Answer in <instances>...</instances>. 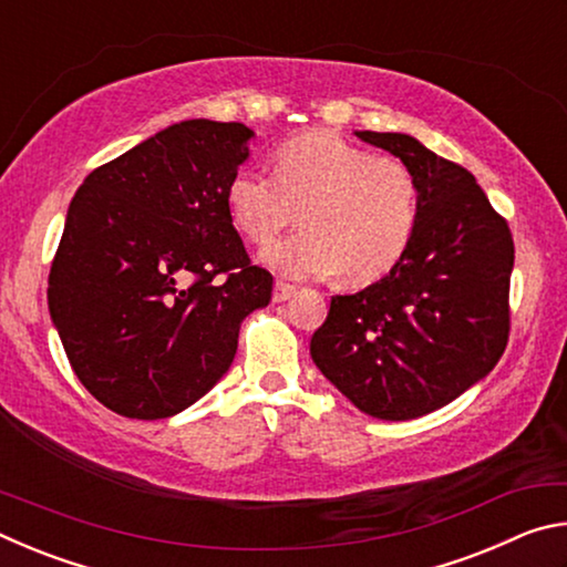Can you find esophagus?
Wrapping results in <instances>:
<instances>
[{
    "mask_svg": "<svg viewBox=\"0 0 567 567\" xmlns=\"http://www.w3.org/2000/svg\"><path fill=\"white\" fill-rule=\"evenodd\" d=\"M297 292V285H292V282H285V280H277L275 282V302H285V300H290V297Z\"/></svg>",
    "mask_w": 567,
    "mask_h": 567,
    "instance_id": "1",
    "label": "esophagus"
}]
</instances>
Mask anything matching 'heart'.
<instances>
[{"label": "heart", "instance_id": "1", "mask_svg": "<svg viewBox=\"0 0 567 567\" xmlns=\"http://www.w3.org/2000/svg\"><path fill=\"white\" fill-rule=\"evenodd\" d=\"M227 209L239 235L255 245L272 243L300 213L302 233L262 252L277 272L322 277L338 270L342 282L370 285L410 249L420 185L402 159L315 130L275 152V177L237 169L227 185Z\"/></svg>", "mask_w": 567, "mask_h": 567}]
</instances>
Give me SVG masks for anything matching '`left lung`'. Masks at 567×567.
Returning a JSON list of instances; mask_svg holds the SVG:
<instances>
[{
	"instance_id": "8db88e82",
	"label": "left lung",
	"mask_w": 567,
	"mask_h": 567,
	"mask_svg": "<svg viewBox=\"0 0 567 567\" xmlns=\"http://www.w3.org/2000/svg\"><path fill=\"white\" fill-rule=\"evenodd\" d=\"M415 172L420 223L375 285L334 295L310 340L320 372L380 420L440 410L491 372L511 334L515 245L475 177L400 132H354Z\"/></svg>"
}]
</instances>
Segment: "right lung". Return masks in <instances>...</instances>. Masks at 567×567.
<instances>
[{
	"label": "right lung",
	"instance_id": "right-lung-1",
	"mask_svg": "<svg viewBox=\"0 0 567 567\" xmlns=\"http://www.w3.org/2000/svg\"><path fill=\"white\" fill-rule=\"evenodd\" d=\"M243 122L187 120L90 172L66 209L50 315L104 408L172 417L229 370L239 324L272 300L227 209Z\"/></svg>",
	"mask_w": 567,
	"mask_h": 567
}]
</instances>
